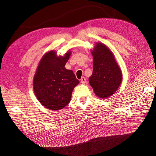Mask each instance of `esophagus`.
<instances>
[{
  "label": "esophagus",
  "mask_w": 156,
  "mask_h": 156,
  "mask_svg": "<svg viewBox=\"0 0 156 156\" xmlns=\"http://www.w3.org/2000/svg\"><path fill=\"white\" fill-rule=\"evenodd\" d=\"M81 83L83 84H84L85 83H87V79L85 77H83L81 79Z\"/></svg>",
  "instance_id": "34e87169"
}]
</instances>
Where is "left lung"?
I'll return each instance as SVG.
<instances>
[{
  "mask_svg": "<svg viewBox=\"0 0 156 156\" xmlns=\"http://www.w3.org/2000/svg\"><path fill=\"white\" fill-rule=\"evenodd\" d=\"M93 72L89 83L96 95L100 98L110 97L120 87L122 73L115 56L107 45L97 42L91 51Z\"/></svg>",
  "mask_w": 156,
  "mask_h": 156,
  "instance_id": "obj_1",
  "label": "left lung"
}]
</instances>
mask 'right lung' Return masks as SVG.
Here are the masks:
<instances>
[{
    "label": "right lung",
    "instance_id": "right-lung-1",
    "mask_svg": "<svg viewBox=\"0 0 156 156\" xmlns=\"http://www.w3.org/2000/svg\"><path fill=\"white\" fill-rule=\"evenodd\" d=\"M71 52L58 56L51 50L42 56L37 67L33 89L37 100L48 109L57 111L66 106L73 88L79 83L73 71L65 68Z\"/></svg>",
    "mask_w": 156,
    "mask_h": 156
}]
</instances>
